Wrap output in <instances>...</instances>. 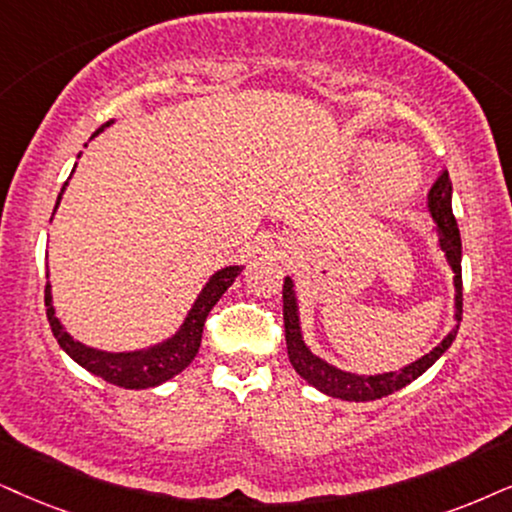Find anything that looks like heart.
Listing matches in <instances>:
<instances>
[{"mask_svg": "<svg viewBox=\"0 0 512 512\" xmlns=\"http://www.w3.org/2000/svg\"><path fill=\"white\" fill-rule=\"evenodd\" d=\"M375 148L378 146L366 144L361 153L364 158H371ZM420 181H423V170H420L416 153L406 146H387L378 151L368 165L366 193L380 208H394L416 196Z\"/></svg>", "mask_w": 512, "mask_h": 512, "instance_id": "1", "label": "heart"}]
</instances>
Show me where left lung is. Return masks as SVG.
I'll use <instances>...</instances> for the list:
<instances>
[{
  "mask_svg": "<svg viewBox=\"0 0 512 512\" xmlns=\"http://www.w3.org/2000/svg\"><path fill=\"white\" fill-rule=\"evenodd\" d=\"M451 186L449 172H444L442 177L435 181L428 193V215L432 217V234L437 238V248L442 250L446 264H449L451 274H454V326L444 335L442 342L437 347H432L428 354L411 361L399 371H387V373H352L342 371V368L328 364L326 359L316 357L304 342L302 335V321H300V302H297V290L295 281L286 276L283 281V323H286V345H288V359L300 378L307 380L309 385L316 390L328 394V397L342 399V401H373L383 399L387 394L401 390L413 380L420 378L435 361L442 357L446 349L451 347V342L456 340L458 326H461L463 316V281H461V234H458V224L451 210Z\"/></svg>",
  "mask_w": 512,
  "mask_h": 512,
  "instance_id": "1",
  "label": "left lung"
}]
</instances>
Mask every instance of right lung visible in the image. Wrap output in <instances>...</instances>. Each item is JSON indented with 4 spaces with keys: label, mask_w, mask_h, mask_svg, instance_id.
<instances>
[{
    "label": "right lung",
    "mask_w": 512,
    "mask_h": 512,
    "mask_svg": "<svg viewBox=\"0 0 512 512\" xmlns=\"http://www.w3.org/2000/svg\"><path fill=\"white\" fill-rule=\"evenodd\" d=\"M113 122L115 120L101 125L92 137H89V141L99 137L103 129L111 127ZM80 155L82 153H77V158H80ZM73 174H75V167L73 172H70V177H73ZM68 181L63 184L61 193H58L54 215L58 205H61L63 193H66ZM54 215H51V222H54ZM243 269L245 264H229V267L217 269L215 274L208 278V283L200 288L198 297L193 300L191 309L186 312L184 321H181L177 331L167 335L165 340L155 342V345L139 347V349H122V352H111V349L84 345V342L73 338V335L66 331V326H63L61 319L56 316L51 283H47V290H44V304H47V319H49L51 333H54L58 345L63 347V352H66L75 364H80L82 368H87L89 373L96 375V378L106 380V383L111 385L125 387V390H146V387H158L167 383L170 378H174V375H179L193 359H196L200 338H203V326H205V319H208L210 309L215 307L219 297H222L226 290L234 286L236 276L241 274ZM47 278H49V269H47Z\"/></svg>",
    "instance_id": "add662e5"
}]
</instances>
